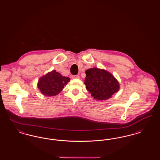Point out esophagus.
I'll return each mask as SVG.
<instances>
[{
	"label": "esophagus",
	"mask_w": 160,
	"mask_h": 160,
	"mask_svg": "<svg viewBox=\"0 0 160 160\" xmlns=\"http://www.w3.org/2000/svg\"><path fill=\"white\" fill-rule=\"evenodd\" d=\"M71 78H79L80 77L78 75H73V76H71Z\"/></svg>",
	"instance_id": "esophagus-1"
}]
</instances>
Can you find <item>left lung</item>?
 Returning <instances> with one entry per match:
<instances>
[{
	"label": "left lung",
	"instance_id": "8db88e82",
	"mask_svg": "<svg viewBox=\"0 0 160 160\" xmlns=\"http://www.w3.org/2000/svg\"><path fill=\"white\" fill-rule=\"evenodd\" d=\"M86 88L95 99H108L119 89L117 80L112 74L104 69L97 68L89 69L86 71Z\"/></svg>",
	"mask_w": 160,
	"mask_h": 160
}]
</instances>
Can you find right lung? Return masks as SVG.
I'll return each instance as SVG.
<instances>
[{"mask_svg":"<svg viewBox=\"0 0 160 160\" xmlns=\"http://www.w3.org/2000/svg\"><path fill=\"white\" fill-rule=\"evenodd\" d=\"M70 78L62 76L55 70L39 78L38 87L41 93L47 96H54L59 93Z\"/></svg>","mask_w":160,"mask_h":160,"instance_id":"right-lung-1","label":"right lung"}]
</instances>
